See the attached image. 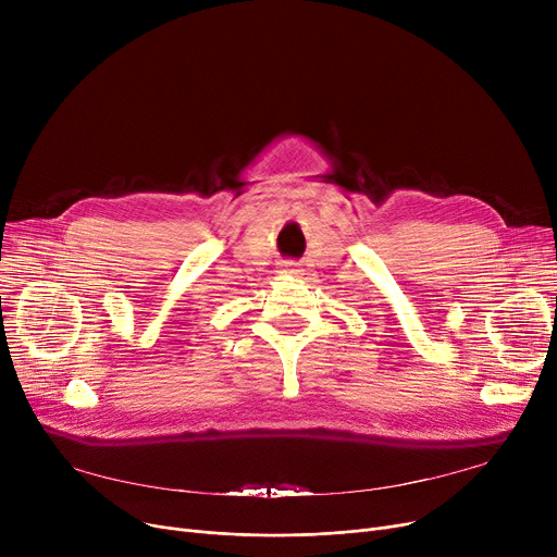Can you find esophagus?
I'll return each mask as SVG.
<instances>
[{"label":"esophagus","mask_w":557,"mask_h":557,"mask_svg":"<svg viewBox=\"0 0 557 557\" xmlns=\"http://www.w3.org/2000/svg\"><path fill=\"white\" fill-rule=\"evenodd\" d=\"M282 273H284V275H288V277H300V275H302V269H298L296 263H290V261H288V263H284Z\"/></svg>","instance_id":"obj_1"}]
</instances>
